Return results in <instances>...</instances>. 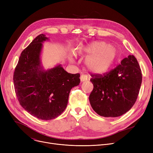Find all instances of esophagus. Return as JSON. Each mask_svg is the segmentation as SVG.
I'll return each mask as SVG.
<instances>
[{
	"mask_svg": "<svg viewBox=\"0 0 153 153\" xmlns=\"http://www.w3.org/2000/svg\"><path fill=\"white\" fill-rule=\"evenodd\" d=\"M80 79H81V82H84V81H87V76L86 75L84 74H82L80 77Z\"/></svg>",
	"mask_w": 153,
	"mask_h": 153,
	"instance_id": "obj_1",
	"label": "esophagus"
}]
</instances>
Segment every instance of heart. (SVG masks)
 <instances>
[{
	"label": "heart",
	"instance_id": "heart-1",
	"mask_svg": "<svg viewBox=\"0 0 153 153\" xmlns=\"http://www.w3.org/2000/svg\"><path fill=\"white\" fill-rule=\"evenodd\" d=\"M74 53L77 56H87L85 59L87 69L94 74H103L113 65L117 57L118 50L111 45L94 42L79 45L74 50ZM70 61H74L72 56H70Z\"/></svg>",
	"mask_w": 153,
	"mask_h": 153
}]
</instances>
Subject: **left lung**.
I'll use <instances>...</instances> for the list:
<instances>
[{"label":"left lung","instance_id":"8db88e82","mask_svg":"<svg viewBox=\"0 0 153 153\" xmlns=\"http://www.w3.org/2000/svg\"><path fill=\"white\" fill-rule=\"evenodd\" d=\"M91 76L94 89L89 101L98 115L117 117L131 108L137 99L142 82L141 71L133 55L124 58L108 73Z\"/></svg>","mask_w":153,"mask_h":153}]
</instances>
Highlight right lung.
Segmentation results:
<instances>
[{
	"mask_svg": "<svg viewBox=\"0 0 153 153\" xmlns=\"http://www.w3.org/2000/svg\"><path fill=\"white\" fill-rule=\"evenodd\" d=\"M49 38L36 36L20 56L13 74L15 91L21 106L33 117L54 119L66 109L70 91L80 83V74L68 73L61 64L44 69L41 53Z\"/></svg>",
	"mask_w": 153,
	"mask_h": 153,
	"instance_id": "obj_1",
	"label": "right lung"
}]
</instances>
